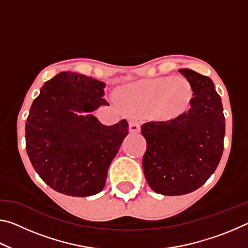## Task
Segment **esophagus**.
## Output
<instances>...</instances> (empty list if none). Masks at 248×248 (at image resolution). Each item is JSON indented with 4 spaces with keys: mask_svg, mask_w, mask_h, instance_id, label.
<instances>
[{
    "mask_svg": "<svg viewBox=\"0 0 248 248\" xmlns=\"http://www.w3.org/2000/svg\"><path fill=\"white\" fill-rule=\"evenodd\" d=\"M129 130L130 132L132 133H137V132H140V124L137 123V121H130L129 123Z\"/></svg>",
    "mask_w": 248,
    "mask_h": 248,
    "instance_id": "obj_1",
    "label": "esophagus"
}]
</instances>
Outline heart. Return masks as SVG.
<instances>
[{"label":"heart","mask_w":248,"mask_h":248,"mask_svg":"<svg viewBox=\"0 0 248 248\" xmlns=\"http://www.w3.org/2000/svg\"><path fill=\"white\" fill-rule=\"evenodd\" d=\"M124 95L140 112L152 110L154 118L170 120L186 111L192 90L187 79L167 77L138 83Z\"/></svg>","instance_id":"heart-1"}]
</instances>
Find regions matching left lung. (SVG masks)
I'll use <instances>...</instances> for the list:
<instances>
[{"label": "left lung", "mask_w": 248, "mask_h": 248, "mask_svg": "<svg viewBox=\"0 0 248 248\" xmlns=\"http://www.w3.org/2000/svg\"><path fill=\"white\" fill-rule=\"evenodd\" d=\"M190 83V108L177 118L146 123L142 166L151 189L165 196L195 191L215 173L223 153L225 119L212 79L190 69H180Z\"/></svg>", "instance_id": "left-lung-1"}]
</instances>
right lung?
<instances>
[{"mask_svg": "<svg viewBox=\"0 0 248 248\" xmlns=\"http://www.w3.org/2000/svg\"><path fill=\"white\" fill-rule=\"evenodd\" d=\"M106 84L75 72H60L40 89L25 125L26 150L40 178L58 192L87 197L106 184L109 165L129 124L105 125L93 115Z\"/></svg>", "mask_w": 248, "mask_h": 248, "instance_id": "1", "label": "right lung"}]
</instances>
